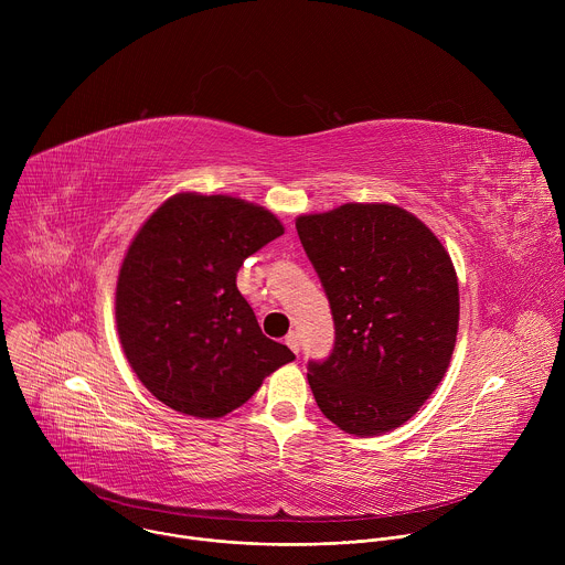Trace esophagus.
<instances>
[{
    "label": "esophagus",
    "instance_id": "obj_1",
    "mask_svg": "<svg viewBox=\"0 0 565 565\" xmlns=\"http://www.w3.org/2000/svg\"><path fill=\"white\" fill-rule=\"evenodd\" d=\"M286 344H288V349H290L292 353H299V335H297V333H288V335H286Z\"/></svg>",
    "mask_w": 565,
    "mask_h": 565
}]
</instances>
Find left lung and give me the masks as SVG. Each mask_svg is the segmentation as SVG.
Wrapping results in <instances>:
<instances>
[{"mask_svg":"<svg viewBox=\"0 0 565 565\" xmlns=\"http://www.w3.org/2000/svg\"><path fill=\"white\" fill-rule=\"evenodd\" d=\"M335 321L308 362L317 407L342 431L405 425L440 384L458 333V279L436 234L388 203H347L295 221Z\"/></svg>","mask_w":565,"mask_h":565,"instance_id":"obj_1","label":"left lung"}]
</instances>
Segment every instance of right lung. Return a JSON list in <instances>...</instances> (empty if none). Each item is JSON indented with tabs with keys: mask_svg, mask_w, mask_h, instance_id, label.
Masks as SVG:
<instances>
[{
	"mask_svg": "<svg viewBox=\"0 0 565 565\" xmlns=\"http://www.w3.org/2000/svg\"><path fill=\"white\" fill-rule=\"evenodd\" d=\"M284 234L262 205L183 192L138 230L116 286L122 351L163 405L194 418L241 407L295 360L268 340L236 288L244 262Z\"/></svg>",
	"mask_w": 565,
	"mask_h": 565,
	"instance_id": "obj_1",
	"label": "right lung"
}]
</instances>
